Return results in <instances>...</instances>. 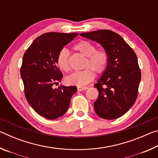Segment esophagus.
Listing matches in <instances>:
<instances>
[{"instance_id":"1","label":"esophagus","mask_w":158,"mask_h":158,"mask_svg":"<svg viewBox=\"0 0 158 158\" xmlns=\"http://www.w3.org/2000/svg\"><path fill=\"white\" fill-rule=\"evenodd\" d=\"M88 89V87L85 86V87H83V86H78L77 87V90L78 91H82V90H86Z\"/></svg>"}]
</instances>
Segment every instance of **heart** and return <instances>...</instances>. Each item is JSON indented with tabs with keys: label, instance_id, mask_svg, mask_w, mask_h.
I'll return each instance as SVG.
<instances>
[{
	"label": "heart",
	"instance_id": "b5f03b06",
	"mask_svg": "<svg viewBox=\"0 0 158 158\" xmlns=\"http://www.w3.org/2000/svg\"><path fill=\"white\" fill-rule=\"evenodd\" d=\"M74 49L86 57L84 70L75 72L66 78V82L78 86L85 85L95 78V73L102 74L106 70L109 63V55L105 49H97L96 46L86 40H81L74 45ZM57 65L60 70L68 73L70 69L69 52L64 48L57 56Z\"/></svg>",
	"mask_w": 158,
	"mask_h": 158
}]
</instances>
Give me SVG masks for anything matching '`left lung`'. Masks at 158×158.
<instances>
[{"instance_id":"8db88e82","label":"left lung","mask_w":158,"mask_h":158,"mask_svg":"<svg viewBox=\"0 0 158 158\" xmlns=\"http://www.w3.org/2000/svg\"><path fill=\"white\" fill-rule=\"evenodd\" d=\"M80 35L100 44L108 53L107 68L94 85L99 92L94 109L102 118H118L137 100L141 81L137 55L118 34L112 31L99 30Z\"/></svg>"}]
</instances>
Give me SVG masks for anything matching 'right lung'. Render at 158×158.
<instances>
[{
	"label": "right lung",
	"mask_w": 158,
	"mask_h": 158,
	"mask_svg": "<svg viewBox=\"0 0 158 158\" xmlns=\"http://www.w3.org/2000/svg\"><path fill=\"white\" fill-rule=\"evenodd\" d=\"M78 33H47L35 40L23 55L21 76L29 105L40 116L53 120L68 110L76 86L60 85L63 74L57 67V56L65 45Z\"/></svg>",
	"instance_id": "add662e5"
}]
</instances>
